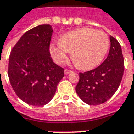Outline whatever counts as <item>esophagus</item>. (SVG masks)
Wrapping results in <instances>:
<instances>
[{
    "label": "esophagus",
    "instance_id": "1",
    "mask_svg": "<svg viewBox=\"0 0 134 134\" xmlns=\"http://www.w3.org/2000/svg\"><path fill=\"white\" fill-rule=\"evenodd\" d=\"M70 72H72V70H69V69H65V70H64V74L65 75L69 74V73H70Z\"/></svg>",
    "mask_w": 134,
    "mask_h": 134
}]
</instances>
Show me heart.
I'll list each match as a JSON object with an SVG mask.
<instances>
[{
    "mask_svg": "<svg viewBox=\"0 0 134 134\" xmlns=\"http://www.w3.org/2000/svg\"><path fill=\"white\" fill-rule=\"evenodd\" d=\"M109 44V36L105 32L83 28L67 33L57 46H52L51 52L53 59L61 64L72 51V58L76 65L88 70L100 64L108 52Z\"/></svg>",
    "mask_w": 134,
    "mask_h": 134,
    "instance_id": "b5f03b06",
    "label": "heart"
}]
</instances>
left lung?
<instances>
[{
    "mask_svg": "<svg viewBox=\"0 0 134 134\" xmlns=\"http://www.w3.org/2000/svg\"><path fill=\"white\" fill-rule=\"evenodd\" d=\"M109 55L103 63L92 70L80 72L75 91L84 103L102 104L112 97L120 84L124 72V59L119 42L110 36Z\"/></svg>",
    "mask_w": 134,
    "mask_h": 134,
    "instance_id": "1",
    "label": "left lung"
}]
</instances>
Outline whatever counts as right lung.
Masks as SVG:
<instances>
[{
	"label": "right lung",
	"instance_id": "right-lung-1",
	"mask_svg": "<svg viewBox=\"0 0 134 134\" xmlns=\"http://www.w3.org/2000/svg\"><path fill=\"white\" fill-rule=\"evenodd\" d=\"M53 29L40 25L25 32L11 51L8 75L17 97L29 105L42 106L51 100L64 76L53 62L50 44Z\"/></svg>",
	"mask_w": 134,
	"mask_h": 134
}]
</instances>
